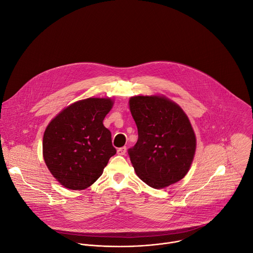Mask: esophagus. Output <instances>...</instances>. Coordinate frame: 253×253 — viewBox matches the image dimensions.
<instances>
[{"label": "esophagus", "instance_id": "1", "mask_svg": "<svg viewBox=\"0 0 253 253\" xmlns=\"http://www.w3.org/2000/svg\"><path fill=\"white\" fill-rule=\"evenodd\" d=\"M126 152V146L120 147V148H118V150H117V153H118L119 155H125Z\"/></svg>", "mask_w": 253, "mask_h": 253}]
</instances>
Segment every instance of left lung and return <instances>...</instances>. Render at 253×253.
Instances as JSON below:
<instances>
[{
    "label": "left lung",
    "mask_w": 253,
    "mask_h": 253,
    "mask_svg": "<svg viewBox=\"0 0 253 253\" xmlns=\"http://www.w3.org/2000/svg\"><path fill=\"white\" fill-rule=\"evenodd\" d=\"M129 109L138 139L128 155L138 177L153 188L184 177L195 154L196 138L182 109L164 96H133Z\"/></svg>",
    "instance_id": "1"
}]
</instances>
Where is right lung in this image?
I'll use <instances>...</instances> for the list:
<instances>
[{"label": "right lung", "mask_w": 253, "mask_h": 253, "mask_svg": "<svg viewBox=\"0 0 253 253\" xmlns=\"http://www.w3.org/2000/svg\"><path fill=\"white\" fill-rule=\"evenodd\" d=\"M111 98H87L58 114L43 136V157L65 187L84 189L103 173L116 154L111 131L103 125L113 107Z\"/></svg>", "instance_id": "1"}]
</instances>
